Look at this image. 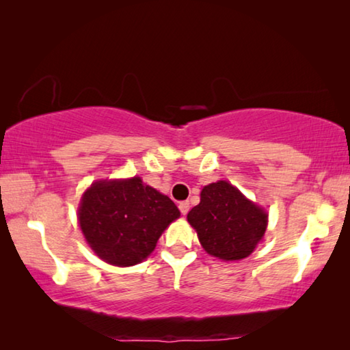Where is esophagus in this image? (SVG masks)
<instances>
[{"label":"esophagus","mask_w":350,"mask_h":350,"mask_svg":"<svg viewBox=\"0 0 350 350\" xmlns=\"http://www.w3.org/2000/svg\"><path fill=\"white\" fill-rule=\"evenodd\" d=\"M179 210L182 215H187V213L189 211V202L188 200H183V202H179Z\"/></svg>","instance_id":"obj_1"}]
</instances>
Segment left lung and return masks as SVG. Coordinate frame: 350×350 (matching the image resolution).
Returning <instances> with one entry per match:
<instances>
[{
    "label": "left lung",
    "mask_w": 350,
    "mask_h": 350,
    "mask_svg": "<svg viewBox=\"0 0 350 350\" xmlns=\"http://www.w3.org/2000/svg\"><path fill=\"white\" fill-rule=\"evenodd\" d=\"M204 250L222 260L250 256L267 228L269 215L227 180L202 188L199 205L187 215Z\"/></svg>",
    "instance_id": "left-lung-1"
}]
</instances>
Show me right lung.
Masks as SVG:
<instances>
[{
  "label": "right lung",
  "mask_w": 350,
  "mask_h": 350,
  "mask_svg": "<svg viewBox=\"0 0 350 350\" xmlns=\"http://www.w3.org/2000/svg\"><path fill=\"white\" fill-rule=\"evenodd\" d=\"M179 216L173 200L140 177L94 182L79 206L86 242L100 259L117 267L150 256L163 230Z\"/></svg>",
  "instance_id": "1"
}]
</instances>
